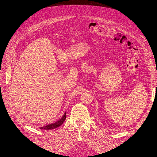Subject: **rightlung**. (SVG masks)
I'll return each instance as SVG.
<instances>
[{"instance_id": "obj_1", "label": "right lung", "mask_w": 157, "mask_h": 157, "mask_svg": "<svg viewBox=\"0 0 157 157\" xmlns=\"http://www.w3.org/2000/svg\"><path fill=\"white\" fill-rule=\"evenodd\" d=\"M66 118V112L63 114V116L61 117L59 120L52 122L51 123H48V124L43 125L42 126H40L39 128L40 130H52V129H54V128H58L60 126L61 124H63V122L65 121Z\"/></svg>"}]
</instances>
